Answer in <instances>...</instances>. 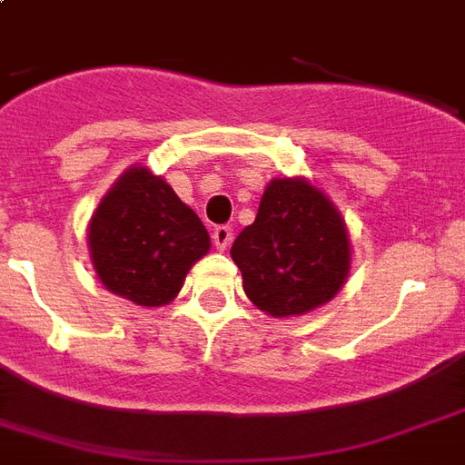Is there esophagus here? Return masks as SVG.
<instances>
[{"label": "esophagus", "mask_w": 465, "mask_h": 465, "mask_svg": "<svg viewBox=\"0 0 465 465\" xmlns=\"http://www.w3.org/2000/svg\"><path fill=\"white\" fill-rule=\"evenodd\" d=\"M232 239H233L232 226H217V229L212 232V241H214L217 251H226L229 243H232Z\"/></svg>", "instance_id": "34e87169"}]
</instances>
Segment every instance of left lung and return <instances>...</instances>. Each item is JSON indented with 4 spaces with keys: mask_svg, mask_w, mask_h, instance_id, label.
Masks as SVG:
<instances>
[{
    "mask_svg": "<svg viewBox=\"0 0 465 465\" xmlns=\"http://www.w3.org/2000/svg\"><path fill=\"white\" fill-rule=\"evenodd\" d=\"M232 258L243 292L268 316H304L328 304L350 275V236L335 204L306 178H272Z\"/></svg>",
    "mask_w": 465,
    "mask_h": 465,
    "instance_id": "1",
    "label": "left lung"
}]
</instances>
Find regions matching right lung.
I'll return each mask as SVG.
<instances>
[{
  "mask_svg": "<svg viewBox=\"0 0 465 465\" xmlns=\"http://www.w3.org/2000/svg\"><path fill=\"white\" fill-rule=\"evenodd\" d=\"M210 251V233L173 188L133 166L89 222V253L104 287L137 306H163Z\"/></svg>",
  "mask_w": 465,
  "mask_h": 465,
  "instance_id": "right-lung-1",
  "label": "right lung"
}]
</instances>
